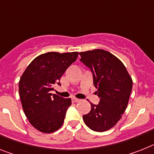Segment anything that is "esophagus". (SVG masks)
<instances>
[{"label":"esophagus","mask_w":154,"mask_h":154,"mask_svg":"<svg viewBox=\"0 0 154 154\" xmlns=\"http://www.w3.org/2000/svg\"><path fill=\"white\" fill-rule=\"evenodd\" d=\"M79 101L80 99L79 98H75V97H73V98H72V101H73V102H79Z\"/></svg>","instance_id":"34e87169"}]
</instances>
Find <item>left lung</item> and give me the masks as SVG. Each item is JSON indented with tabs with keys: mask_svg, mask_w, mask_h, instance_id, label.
Returning a JSON list of instances; mask_svg holds the SVG:
<instances>
[{
	"mask_svg": "<svg viewBox=\"0 0 154 154\" xmlns=\"http://www.w3.org/2000/svg\"><path fill=\"white\" fill-rule=\"evenodd\" d=\"M80 61L91 69L99 104L91 103V112L82 116L94 131L109 130L121 119L128 106L132 79L124 63L109 52L94 49L79 53Z\"/></svg>",
	"mask_w": 154,
	"mask_h": 154,
	"instance_id": "obj_1",
	"label": "left lung"
}]
</instances>
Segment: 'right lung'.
<instances>
[{"instance_id":"add662e5","label":"right lung","mask_w":154,"mask_h":154,"mask_svg":"<svg viewBox=\"0 0 154 154\" xmlns=\"http://www.w3.org/2000/svg\"><path fill=\"white\" fill-rule=\"evenodd\" d=\"M78 52H49L37 57L27 66L19 82L23 109L30 124L39 131L52 133L62 126L71 98L51 94L53 86L78 57Z\"/></svg>"}]
</instances>
